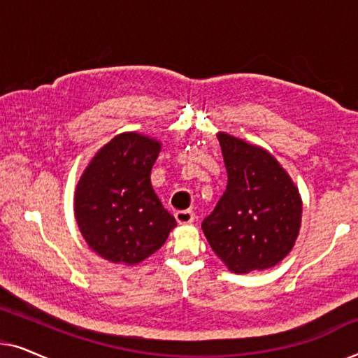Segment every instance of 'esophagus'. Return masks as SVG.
<instances>
[{
    "mask_svg": "<svg viewBox=\"0 0 358 358\" xmlns=\"http://www.w3.org/2000/svg\"><path fill=\"white\" fill-rule=\"evenodd\" d=\"M176 220H178V223L180 224H187V223H192L195 220V213L192 210H179V212H176Z\"/></svg>",
    "mask_w": 358,
    "mask_h": 358,
    "instance_id": "1",
    "label": "esophagus"
}]
</instances>
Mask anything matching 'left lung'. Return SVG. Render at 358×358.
Instances as JSON below:
<instances>
[{
    "instance_id": "8db88e82",
    "label": "left lung",
    "mask_w": 358,
    "mask_h": 358,
    "mask_svg": "<svg viewBox=\"0 0 358 358\" xmlns=\"http://www.w3.org/2000/svg\"><path fill=\"white\" fill-rule=\"evenodd\" d=\"M228 184L202 222L205 238L231 272L273 267L290 252L301 199L290 176L266 150L220 134Z\"/></svg>"
}]
</instances>
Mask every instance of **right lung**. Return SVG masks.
Instances as JSON below:
<instances>
[{"instance_id": "1", "label": "right lung", "mask_w": 358, "mask_h": 358, "mask_svg": "<svg viewBox=\"0 0 358 358\" xmlns=\"http://www.w3.org/2000/svg\"><path fill=\"white\" fill-rule=\"evenodd\" d=\"M156 140L120 134L97 151L78 182L75 215L92 251L110 262L138 264L158 251L176 220L151 187Z\"/></svg>"}]
</instances>
